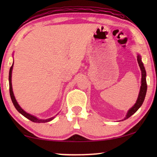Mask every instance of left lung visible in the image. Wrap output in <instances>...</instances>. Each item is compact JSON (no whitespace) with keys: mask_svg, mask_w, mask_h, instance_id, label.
<instances>
[{"mask_svg":"<svg viewBox=\"0 0 157 157\" xmlns=\"http://www.w3.org/2000/svg\"><path fill=\"white\" fill-rule=\"evenodd\" d=\"M137 60L138 63H139V65L140 66V71H141V86H140V92L139 94V97H138V99L136 100V102L135 103V105L133 106V107L130 109L127 112V114L125 118H124V120H126L130 116H132L136 111L139 109L140 107V106L142 105L143 101L145 100V97L146 95V92H147V82H146V71L145 70L144 66H143V63L141 61V57H140V55H138L137 56Z\"/></svg>","mask_w":157,"mask_h":157,"instance_id":"8db88e82","label":"left lung"}]
</instances>
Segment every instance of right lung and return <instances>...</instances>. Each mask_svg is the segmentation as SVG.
Segmentation results:
<instances>
[{"label": "right lung", "instance_id": "add662e5", "mask_svg": "<svg viewBox=\"0 0 157 157\" xmlns=\"http://www.w3.org/2000/svg\"><path fill=\"white\" fill-rule=\"evenodd\" d=\"M12 68H13V64L12 65L11 67H10V73H9V84H10V97H11V99H12V101L13 102V104H14L15 108L17 109V110L18 111V112L21 113V114H22L23 116H24L25 118H27L28 119H29V120L33 121V122H34V123H46V122H49L50 121H52L53 118H55L54 117H52V118H48V119H46V120H42V119H39L37 118L36 117L34 116L33 115H31V114H29L28 113H26L25 111L24 110H23L22 109H21V107H20L19 105H18V104L17 102V100H16L15 99V97L14 95V94H13V91H12Z\"/></svg>", "mask_w": 157, "mask_h": 157}]
</instances>
